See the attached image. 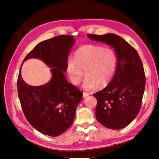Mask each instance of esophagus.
<instances>
[{"mask_svg": "<svg viewBox=\"0 0 159 159\" xmlns=\"http://www.w3.org/2000/svg\"><path fill=\"white\" fill-rule=\"evenodd\" d=\"M90 95L88 94V93H87V92H83V98H86V97H88V96Z\"/></svg>", "mask_w": 159, "mask_h": 159, "instance_id": "1", "label": "esophagus"}]
</instances>
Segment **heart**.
Instances as JSON below:
<instances>
[{"mask_svg":"<svg viewBox=\"0 0 159 159\" xmlns=\"http://www.w3.org/2000/svg\"><path fill=\"white\" fill-rule=\"evenodd\" d=\"M117 63V55L112 48L86 45L77 50L74 60H68L67 72L71 82L77 85L84 71L86 78L82 87L86 90L92 91L98 86H106L110 82L115 73Z\"/></svg>","mask_w":159,"mask_h":159,"instance_id":"1","label":"heart"}]
</instances>
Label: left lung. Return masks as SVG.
<instances>
[{
  "mask_svg": "<svg viewBox=\"0 0 159 159\" xmlns=\"http://www.w3.org/2000/svg\"><path fill=\"white\" fill-rule=\"evenodd\" d=\"M87 36L111 46L117 55L113 77L102 90L93 95L97 99V121L107 128L122 129L133 121L140 109L146 84L142 62L136 50L117 35Z\"/></svg>",
  "mask_w": 159,
  "mask_h": 159,
  "instance_id": "obj_1",
  "label": "left lung"
}]
</instances>
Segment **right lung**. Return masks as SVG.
Segmentation results:
<instances>
[{"instance_id":"right-lung-1","label":"right lung","mask_w":159,"mask_h":159,"mask_svg":"<svg viewBox=\"0 0 159 159\" xmlns=\"http://www.w3.org/2000/svg\"><path fill=\"white\" fill-rule=\"evenodd\" d=\"M75 43L74 37L67 35L41 42L25 57L19 70L18 96L25 117L35 129L52 137L60 135L71 125L82 98V92L68 82L64 73ZM29 58L40 59L51 68L52 76L48 83L33 87L24 82L21 67Z\"/></svg>"}]
</instances>
